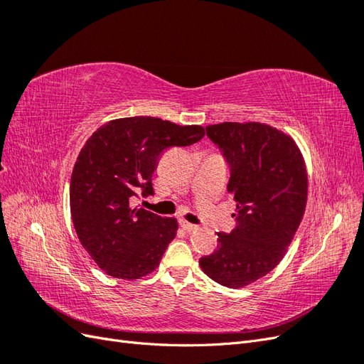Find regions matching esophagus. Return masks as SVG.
Here are the masks:
<instances>
[{
    "label": "esophagus",
    "instance_id": "esophagus-1",
    "mask_svg": "<svg viewBox=\"0 0 364 364\" xmlns=\"http://www.w3.org/2000/svg\"><path fill=\"white\" fill-rule=\"evenodd\" d=\"M179 225H181V228L182 229H185V230H194V229H197V226L196 225H193V223H190V222H186V220H179Z\"/></svg>",
    "mask_w": 364,
    "mask_h": 364
}]
</instances>
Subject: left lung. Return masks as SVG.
I'll return each instance as SVG.
<instances>
[{
    "label": "left lung",
    "mask_w": 364,
    "mask_h": 364,
    "mask_svg": "<svg viewBox=\"0 0 364 364\" xmlns=\"http://www.w3.org/2000/svg\"><path fill=\"white\" fill-rule=\"evenodd\" d=\"M206 135L230 167L237 226L218 232L217 250L199 264L213 281L241 289L266 277L287 252L306 206L305 162L293 138L269 124L226 121L206 126Z\"/></svg>",
    "instance_id": "8db88e82"
}]
</instances>
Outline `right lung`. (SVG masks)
<instances>
[{
  "label": "right lung",
  "instance_id": "1",
  "mask_svg": "<svg viewBox=\"0 0 364 364\" xmlns=\"http://www.w3.org/2000/svg\"><path fill=\"white\" fill-rule=\"evenodd\" d=\"M203 135L202 126L129 117L109 121L86 141L71 174V217L82 246L109 277L134 281L156 270L178 220L132 206L130 199L153 194V171L165 150Z\"/></svg>",
  "mask_w": 364,
  "mask_h": 364
}]
</instances>
